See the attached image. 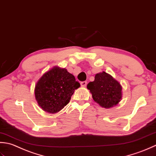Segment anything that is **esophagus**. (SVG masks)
Instances as JSON below:
<instances>
[{"label":"esophagus","instance_id":"1","mask_svg":"<svg viewBox=\"0 0 156 156\" xmlns=\"http://www.w3.org/2000/svg\"><path fill=\"white\" fill-rule=\"evenodd\" d=\"M81 87H85L87 85V81H82L81 82Z\"/></svg>","mask_w":156,"mask_h":156}]
</instances>
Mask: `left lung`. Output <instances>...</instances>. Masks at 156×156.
I'll use <instances>...</instances> for the list:
<instances>
[{"label": "left lung", "mask_w": 156, "mask_h": 156, "mask_svg": "<svg viewBox=\"0 0 156 156\" xmlns=\"http://www.w3.org/2000/svg\"><path fill=\"white\" fill-rule=\"evenodd\" d=\"M87 88L90 91L93 100L105 108L114 107L122 99L121 85L104 71L95 75L94 81L89 83Z\"/></svg>", "instance_id": "obj_1"}]
</instances>
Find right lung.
<instances>
[{
  "mask_svg": "<svg viewBox=\"0 0 156 156\" xmlns=\"http://www.w3.org/2000/svg\"><path fill=\"white\" fill-rule=\"evenodd\" d=\"M80 87L73 75L65 68L54 66L36 83L34 93L37 102L44 111L56 114L69 104L75 90Z\"/></svg>",
  "mask_w": 156,
  "mask_h": 156,
  "instance_id": "right-lung-1",
  "label": "right lung"
}]
</instances>
